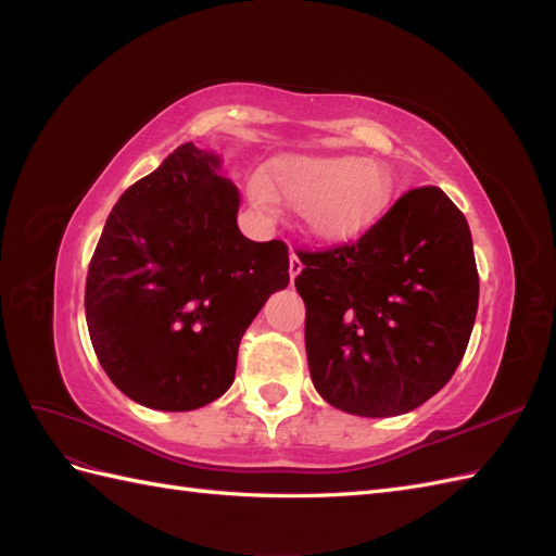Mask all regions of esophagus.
Here are the masks:
<instances>
[{
    "label": "esophagus",
    "mask_w": 556,
    "mask_h": 556,
    "mask_svg": "<svg viewBox=\"0 0 556 556\" xmlns=\"http://www.w3.org/2000/svg\"><path fill=\"white\" fill-rule=\"evenodd\" d=\"M301 268H304V264H301V260L292 252V255H290V278H292V280L301 274Z\"/></svg>",
    "instance_id": "obj_1"
}]
</instances>
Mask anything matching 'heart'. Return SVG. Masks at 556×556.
Instances as JSON below:
<instances>
[{
    "label": "heart",
    "instance_id": "1",
    "mask_svg": "<svg viewBox=\"0 0 556 556\" xmlns=\"http://www.w3.org/2000/svg\"><path fill=\"white\" fill-rule=\"evenodd\" d=\"M392 180L380 164L362 157H285L271 164L264 192L304 211L319 239H345L371 225L390 199Z\"/></svg>",
    "mask_w": 556,
    "mask_h": 556
}]
</instances>
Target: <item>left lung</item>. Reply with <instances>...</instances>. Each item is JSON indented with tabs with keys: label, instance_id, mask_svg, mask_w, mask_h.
<instances>
[{
	"label": "left lung",
	"instance_id": "1",
	"mask_svg": "<svg viewBox=\"0 0 556 556\" xmlns=\"http://www.w3.org/2000/svg\"><path fill=\"white\" fill-rule=\"evenodd\" d=\"M296 255L319 396L392 417L443 390L473 331L480 280L466 217L441 188L401 194L357 241Z\"/></svg>",
	"mask_w": 556,
	"mask_h": 556
}]
</instances>
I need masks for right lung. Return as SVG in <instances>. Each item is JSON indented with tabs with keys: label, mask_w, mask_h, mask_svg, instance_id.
I'll list each match as a JSON object with an SVG mask.
<instances>
[{
	"label": "right lung",
	"mask_w": 556,
	"mask_h": 556,
	"mask_svg": "<svg viewBox=\"0 0 556 556\" xmlns=\"http://www.w3.org/2000/svg\"><path fill=\"white\" fill-rule=\"evenodd\" d=\"M217 166V155L178 146L117 199L90 260L97 359L146 408L194 410L223 396L245 329L290 282L288 245L243 237L239 190Z\"/></svg>",
	"instance_id": "right-lung-1"
}]
</instances>
